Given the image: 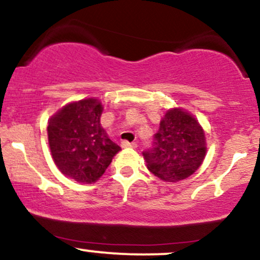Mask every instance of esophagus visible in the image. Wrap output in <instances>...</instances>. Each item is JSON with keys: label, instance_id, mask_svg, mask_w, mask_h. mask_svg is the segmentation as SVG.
Instances as JSON below:
<instances>
[{"label": "esophagus", "instance_id": "1", "mask_svg": "<svg viewBox=\"0 0 260 260\" xmlns=\"http://www.w3.org/2000/svg\"><path fill=\"white\" fill-rule=\"evenodd\" d=\"M121 147L122 148H137V144L136 143H129L128 140H123V142H121Z\"/></svg>", "mask_w": 260, "mask_h": 260}]
</instances>
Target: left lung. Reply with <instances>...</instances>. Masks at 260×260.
Masks as SVG:
<instances>
[{
    "instance_id": "8db88e82",
    "label": "left lung",
    "mask_w": 260,
    "mask_h": 260,
    "mask_svg": "<svg viewBox=\"0 0 260 260\" xmlns=\"http://www.w3.org/2000/svg\"><path fill=\"white\" fill-rule=\"evenodd\" d=\"M205 155L204 129L194 116L181 107L166 111L153 145L143 153L149 171L165 182H178L192 176Z\"/></svg>"
}]
</instances>
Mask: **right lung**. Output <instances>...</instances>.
<instances>
[{
    "label": "right lung",
    "mask_w": 260,
    "mask_h": 260,
    "mask_svg": "<svg viewBox=\"0 0 260 260\" xmlns=\"http://www.w3.org/2000/svg\"><path fill=\"white\" fill-rule=\"evenodd\" d=\"M104 106L96 98L70 103L47 122L55 165L79 183L96 182L121 150L100 123Z\"/></svg>",
    "instance_id": "right-lung-1"
}]
</instances>
